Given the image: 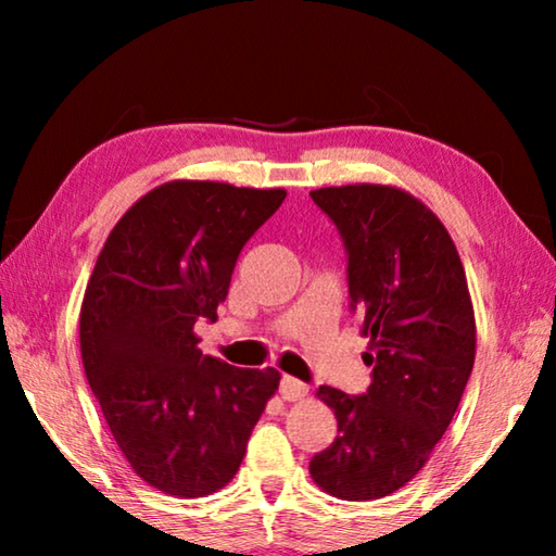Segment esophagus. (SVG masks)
<instances>
[{
	"label": "esophagus",
	"mask_w": 556,
	"mask_h": 556,
	"mask_svg": "<svg viewBox=\"0 0 556 556\" xmlns=\"http://www.w3.org/2000/svg\"><path fill=\"white\" fill-rule=\"evenodd\" d=\"M306 392H308V388L301 380H296V378H291V375H285V378H281V388H279V394L281 397H285L287 402H296V400H301V397H306Z\"/></svg>",
	"instance_id": "34e87169"
}]
</instances>
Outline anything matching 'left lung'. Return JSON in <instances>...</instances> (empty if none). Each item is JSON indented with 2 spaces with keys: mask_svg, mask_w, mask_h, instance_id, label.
Masks as SVG:
<instances>
[{
  "mask_svg": "<svg viewBox=\"0 0 556 556\" xmlns=\"http://www.w3.org/2000/svg\"><path fill=\"white\" fill-rule=\"evenodd\" d=\"M312 199L345 242L372 382L361 397L318 388L338 437L308 473L341 501H378L425 468L454 419L476 361L473 301L444 223L412 193L348 184L316 188Z\"/></svg>",
  "mask_w": 556,
  "mask_h": 556,
  "instance_id": "1",
  "label": "left lung"
}]
</instances>
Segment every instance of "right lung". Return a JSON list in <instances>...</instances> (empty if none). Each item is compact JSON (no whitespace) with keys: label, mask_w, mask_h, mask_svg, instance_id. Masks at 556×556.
Instances as JSON below:
<instances>
[{"label":"right lung","mask_w":556,"mask_h":556,"mask_svg":"<svg viewBox=\"0 0 556 556\" xmlns=\"http://www.w3.org/2000/svg\"><path fill=\"white\" fill-rule=\"evenodd\" d=\"M285 188L166 181L108 235L80 306V355L135 473L176 497L228 485L279 370H244L201 353L193 326L218 306L255 230Z\"/></svg>","instance_id":"1"}]
</instances>
